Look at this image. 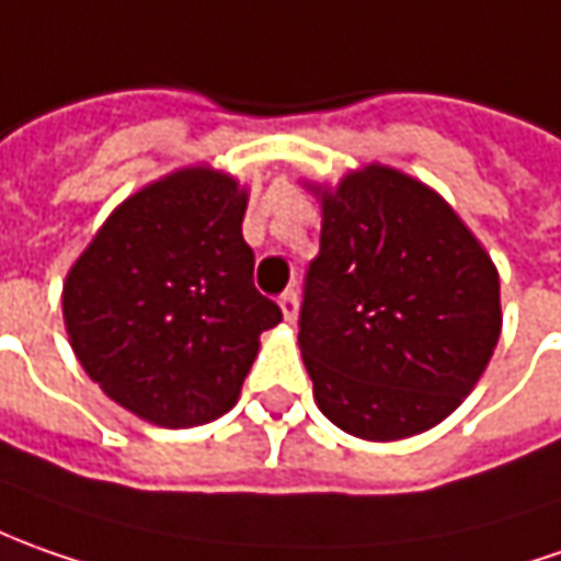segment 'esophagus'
<instances>
[{
	"mask_svg": "<svg viewBox=\"0 0 561 561\" xmlns=\"http://www.w3.org/2000/svg\"><path fill=\"white\" fill-rule=\"evenodd\" d=\"M279 307H282V317L288 319V322H295V317H298V291H295V288L282 291Z\"/></svg>",
	"mask_w": 561,
	"mask_h": 561,
	"instance_id": "34e87169",
	"label": "esophagus"
}]
</instances>
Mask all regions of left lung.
<instances>
[{"label": "left lung", "mask_w": 561, "mask_h": 561, "mask_svg": "<svg viewBox=\"0 0 561 561\" xmlns=\"http://www.w3.org/2000/svg\"><path fill=\"white\" fill-rule=\"evenodd\" d=\"M500 276L428 185L366 167L322 192L298 344L325 419L366 440L454 413L500 339Z\"/></svg>", "instance_id": "obj_1"}]
</instances>
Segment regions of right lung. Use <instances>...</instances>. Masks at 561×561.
I'll list each match as a JSON object with an SVG mask.
<instances>
[{"instance_id":"right-lung-1","label":"right lung","mask_w":561,"mask_h":561,"mask_svg":"<svg viewBox=\"0 0 561 561\" xmlns=\"http://www.w3.org/2000/svg\"><path fill=\"white\" fill-rule=\"evenodd\" d=\"M248 195L192 167L126 198L65 282L70 347L114 403L164 428L229 413L282 319L254 288Z\"/></svg>"}]
</instances>
